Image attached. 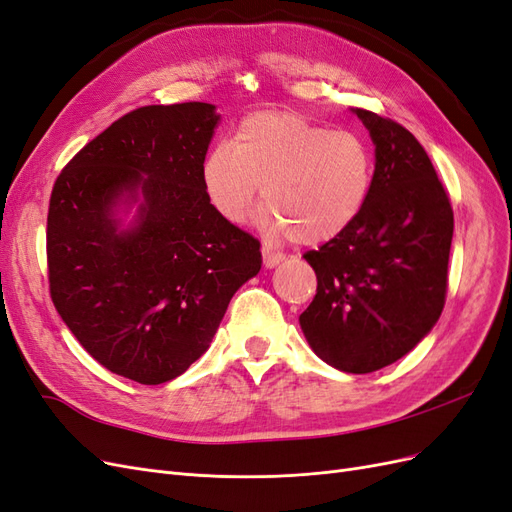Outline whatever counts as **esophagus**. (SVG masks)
Returning a JSON list of instances; mask_svg holds the SVG:
<instances>
[{"label":"esophagus","instance_id":"esophagus-1","mask_svg":"<svg viewBox=\"0 0 512 512\" xmlns=\"http://www.w3.org/2000/svg\"><path fill=\"white\" fill-rule=\"evenodd\" d=\"M262 258H265V267L273 269L280 265V262L286 258L282 252H275V250H269V247H262Z\"/></svg>","mask_w":512,"mask_h":512}]
</instances>
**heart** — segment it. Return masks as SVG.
<instances>
[{
  "instance_id": "obj_1",
  "label": "heart",
  "mask_w": 512,
  "mask_h": 512,
  "mask_svg": "<svg viewBox=\"0 0 512 512\" xmlns=\"http://www.w3.org/2000/svg\"><path fill=\"white\" fill-rule=\"evenodd\" d=\"M200 177L226 222L247 218L262 185V228L275 239L320 245L361 218L374 153L352 130H331L294 111H258L239 123L230 147L207 153Z\"/></svg>"
}]
</instances>
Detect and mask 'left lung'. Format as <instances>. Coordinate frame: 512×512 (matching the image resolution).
Returning a JSON list of instances; mask_svg holds the SVG:
<instances>
[{"mask_svg":"<svg viewBox=\"0 0 512 512\" xmlns=\"http://www.w3.org/2000/svg\"><path fill=\"white\" fill-rule=\"evenodd\" d=\"M376 145L374 185L344 235L309 250L316 297L299 316L324 363L369 374L408 354L446 301L453 207L421 143L397 121L354 108Z\"/></svg>","mask_w":512,"mask_h":512,"instance_id":"8db88e82","label":"left lung"}]
</instances>
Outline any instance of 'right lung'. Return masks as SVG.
Returning <instances> with one entry per match:
<instances>
[{
  "instance_id": "add662e5",
  "label": "right lung",
  "mask_w": 512,
  "mask_h": 512,
  "mask_svg": "<svg viewBox=\"0 0 512 512\" xmlns=\"http://www.w3.org/2000/svg\"><path fill=\"white\" fill-rule=\"evenodd\" d=\"M220 115L207 102L141 106L111 123L55 179L46 218L49 290L79 344L141 384L181 376L260 271V241L226 222L203 188ZM144 192L139 224L110 218Z\"/></svg>"
}]
</instances>
